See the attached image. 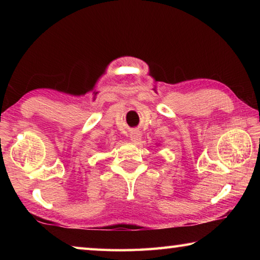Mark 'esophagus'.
Wrapping results in <instances>:
<instances>
[{
    "mask_svg": "<svg viewBox=\"0 0 260 260\" xmlns=\"http://www.w3.org/2000/svg\"><path fill=\"white\" fill-rule=\"evenodd\" d=\"M141 136H142V135H141V133H140L139 131H133L129 134V139H131V141L133 143H138L139 141L141 140Z\"/></svg>",
    "mask_w": 260,
    "mask_h": 260,
    "instance_id": "1",
    "label": "esophagus"
}]
</instances>
